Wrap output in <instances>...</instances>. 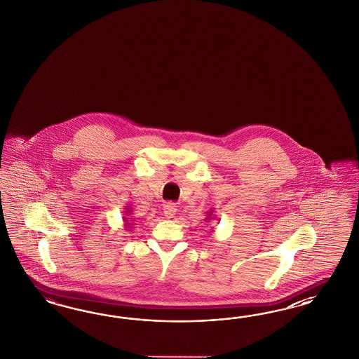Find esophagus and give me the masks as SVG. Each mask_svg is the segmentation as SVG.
I'll return each instance as SVG.
<instances>
[{"label":"esophagus","instance_id":"obj_1","mask_svg":"<svg viewBox=\"0 0 359 359\" xmlns=\"http://www.w3.org/2000/svg\"><path fill=\"white\" fill-rule=\"evenodd\" d=\"M176 210H177V208L175 205V203H167L163 208L164 216L167 218H174Z\"/></svg>","mask_w":359,"mask_h":359}]
</instances>
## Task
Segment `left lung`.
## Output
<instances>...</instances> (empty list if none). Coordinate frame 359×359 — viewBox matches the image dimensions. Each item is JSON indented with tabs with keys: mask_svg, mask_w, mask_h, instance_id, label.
<instances>
[{
	"mask_svg": "<svg viewBox=\"0 0 359 359\" xmlns=\"http://www.w3.org/2000/svg\"><path fill=\"white\" fill-rule=\"evenodd\" d=\"M207 217H205V221H212V219H215L213 218V213H215V210L212 209V210H209V212H207ZM210 231H213V228L210 229Z\"/></svg>",
	"mask_w": 359,
	"mask_h": 359,
	"instance_id": "left-lung-1",
	"label": "left lung"
}]
</instances>
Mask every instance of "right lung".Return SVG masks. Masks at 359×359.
<instances>
[{"label": "right lung", "instance_id": "1", "mask_svg": "<svg viewBox=\"0 0 359 359\" xmlns=\"http://www.w3.org/2000/svg\"><path fill=\"white\" fill-rule=\"evenodd\" d=\"M126 210H125V216H123V222H125V228H128V230H130L131 229V222H130V215H131V209L130 207L125 208Z\"/></svg>", "mask_w": 359, "mask_h": 359}]
</instances>
